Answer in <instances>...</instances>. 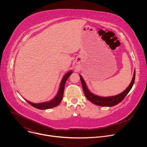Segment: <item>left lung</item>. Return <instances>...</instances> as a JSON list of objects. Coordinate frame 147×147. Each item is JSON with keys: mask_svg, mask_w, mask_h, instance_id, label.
<instances>
[{"mask_svg": "<svg viewBox=\"0 0 147 147\" xmlns=\"http://www.w3.org/2000/svg\"><path fill=\"white\" fill-rule=\"evenodd\" d=\"M135 76H136V71H134L133 77L132 78V81L130 82V85L123 92L115 96L103 97V96H99L91 93L88 89L84 80L83 79L82 76L80 74L82 87L86 98L90 102H91L94 104L96 105L101 106V107H109L116 105L119 103L120 102H121L124 99L125 96L127 95V94L131 90L134 84V80H135Z\"/></svg>", "mask_w": 147, "mask_h": 147, "instance_id": "8db88e82", "label": "left lung"}]
</instances>
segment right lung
<instances>
[{"mask_svg": "<svg viewBox=\"0 0 147 147\" xmlns=\"http://www.w3.org/2000/svg\"><path fill=\"white\" fill-rule=\"evenodd\" d=\"M72 73H73L72 71H70L67 74H66L63 77V78L61 79V82H60L58 92H57V95L55 96V97L51 100L48 101V102H42V103H32L27 100H26L28 103H30L31 106H32L33 107H34L36 109H42V110L48 109L52 108L58 106L62 100L63 96L64 88H65L66 82L67 80L68 79V78L69 77V76L72 74Z\"/></svg>", "mask_w": 147, "mask_h": 147, "instance_id": "right-lung-1", "label": "right lung"}]
</instances>
